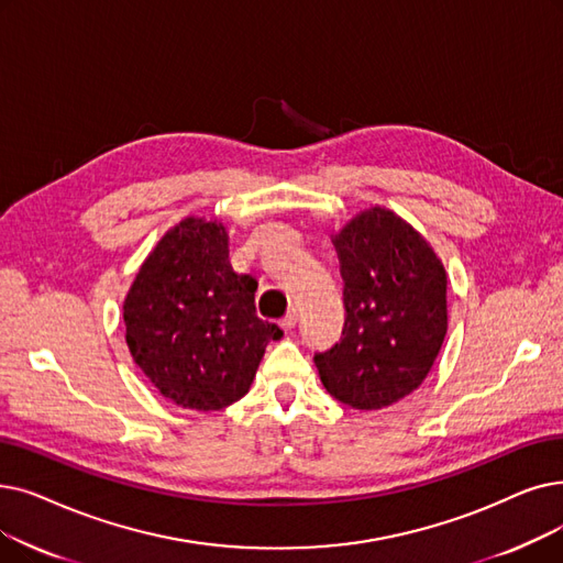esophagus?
<instances>
[{
	"label": "esophagus",
	"mask_w": 563,
	"mask_h": 563,
	"mask_svg": "<svg viewBox=\"0 0 563 563\" xmlns=\"http://www.w3.org/2000/svg\"><path fill=\"white\" fill-rule=\"evenodd\" d=\"M297 322H299V312L297 310H289L280 320V329L287 333V331H291V329L297 327Z\"/></svg>",
	"instance_id": "34e87169"
}]
</instances>
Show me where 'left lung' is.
Instances as JSON below:
<instances>
[{
  "label": "left lung",
  "instance_id": "obj_1",
  "mask_svg": "<svg viewBox=\"0 0 563 563\" xmlns=\"http://www.w3.org/2000/svg\"><path fill=\"white\" fill-rule=\"evenodd\" d=\"M345 283V327L314 354L329 394L358 411L413 394L449 329L446 268L428 239L386 207L363 209L331 234Z\"/></svg>",
  "mask_w": 563,
  "mask_h": 563
}]
</instances>
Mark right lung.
<instances>
[{
    "label": "right lung",
    "mask_w": 563,
    "mask_h": 563,
    "mask_svg": "<svg viewBox=\"0 0 563 563\" xmlns=\"http://www.w3.org/2000/svg\"><path fill=\"white\" fill-rule=\"evenodd\" d=\"M228 228L186 216L140 264L124 299L126 345L158 394L184 409H223L249 394L268 340L253 276L230 264Z\"/></svg>",
    "instance_id": "obj_1"
}]
</instances>
